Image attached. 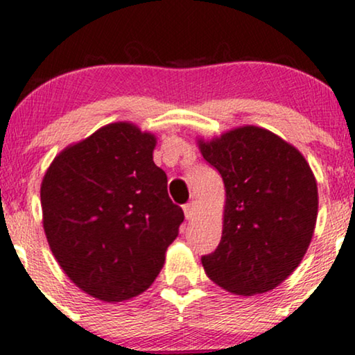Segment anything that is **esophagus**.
<instances>
[{
	"mask_svg": "<svg viewBox=\"0 0 355 355\" xmlns=\"http://www.w3.org/2000/svg\"><path fill=\"white\" fill-rule=\"evenodd\" d=\"M197 207H199V205H197V200H191V202H189V204H186V205L182 207L184 214H186V218L187 220H191L192 217H194L196 211H197Z\"/></svg>",
	"mask_w": 355,
	"mask_h": 355,
	"instance_id": "34e87169",
	"label": "esophagus"
}]
</instances>
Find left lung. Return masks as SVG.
Instances as JSON below:
<instances>
[{"instance_id":"8db88e82","label":"left lung","mask_w":355,"mask_h":355,"mask_svg":"<svg viewBox=\"0 0 355 355\" xmlns=\"http://www.w3.org/2000/svg\"><path fill=\"white\" fill-rule=\"evenodd\" d=\"M199 148L227 192L220 245L202 256L205 272L238 295L269 292L298 268L315 232L318 187L310 164L254 125L199 140Z\"/></svg>"}]
</instances>
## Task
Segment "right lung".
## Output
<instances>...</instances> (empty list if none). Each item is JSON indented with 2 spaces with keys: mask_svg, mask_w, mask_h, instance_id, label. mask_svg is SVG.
Instances as JSON below:
<instances>
[{
  "mask_svg": "<svg viewBox=\"0 0 355 355\" xmlns=\"http://www.w3.org/2000/svg\"><path fill=\"white\" fill-rule=\"evenodd\" d=\"M156 138L109 123L52 161L40 186L45 236L83 292L123 302L158 277L184 211L153 161Z\"/></svg>",
  "mask_w": 355,
  "mask_h": 355,
  "instance_id": "right-lung-1",
  "label": "right lung"
}]
</instances>
